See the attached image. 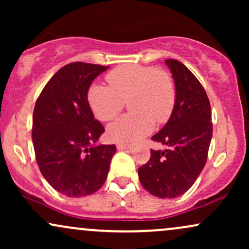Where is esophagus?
<instances>
[{"label": "esophagus", "mask_w": 249, "mask_h": 249, "mask_svg": "<svg viewBox=\"0 0 249 249\" xmlns=\"http://www.w3.org/2000/svg\"><path fill=\"white\" fill-rule=\"evenodd\" d=\"M132 145H125V144H118L117 145V150L118 151H124V150H131Z\"/></svg>", "instance_id": "1"}]
</instances>
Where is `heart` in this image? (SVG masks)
I'll use <instances>...</instances> for the list:
<instances>
[{
	"label": "heart",
	"mask_w": 249,
	"mask_h": 249,
	"mask_svg": "<svg viewBox=\"0 0 249 249\" xmlns=\"http://www.w3.org/2000/svg\"><path fill=\"white\" fill-rule=\"evenodd\" d=\"M110 87L92 84L88 102L102 122L118 117L128 102L131 113L107 127L112 142L131 144L152 131L154 122L164 124L170 119L176 104V88L166 71L142 65H123L107 73Z\"/></svg>",
	"instance_id": "heart-1"
}]
</instances>
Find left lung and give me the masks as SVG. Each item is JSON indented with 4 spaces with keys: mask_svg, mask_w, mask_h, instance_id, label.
I'll list each match as a JSON object with an SVG mask.
<instances>
[{
    "mask_svg": "<svg viewBox=\"0 0 249 249\" xmlns=\"http://www.w3.org/2000/svg\"><path fill=\"white\" fill-rule=\"evenodd\" d=\"M176 87V104L165 126L152 141L166 146L151 150L139 167L142 187L158 198H177L194 184L207 160L212 141L211 105L196 76L176 59H166Z\"/></svg>",
    "mask_w": 249,
    "mask_h": 249,
    "instance_id": "8db88e82",
    "label": "left lung"
}]
</instances>
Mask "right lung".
<instances>
[{
    "label": "right lung",
    "instance_id": "1",
    "mask_svg": "<svg viewBox=\"0 0 249 249\" xmlns=\"http://www.w3.org/2000/svg\"><path fill=\"white\" fill-rule=\"evenodd\" d=\"M107 69L82 62L65 65L47 83L34 108L37 165L51 186L69 198L98 191L116 153V145L97 144L104 126L88 102L93 79Z\"/></svg>",
    "mask_w": 249,
    "mask_h": 249
}]
</instances>
